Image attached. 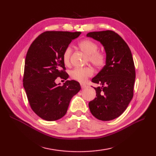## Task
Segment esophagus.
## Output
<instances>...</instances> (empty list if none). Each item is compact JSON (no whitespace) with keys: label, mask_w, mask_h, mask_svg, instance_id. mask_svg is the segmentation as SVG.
Masks as SVG:
<instances>
[{"label":"esophagus","mask_w":156,"mask_h":156,"mask_svg":"<svg viewBox=\"0 0 156 156\" xmlns=\"http://www.w3.org/2000/svg\"><path fill=\"white\" fill-rule=\"evenodd\" d=\"M80 86H81L82 88H85L88 87V86L87 84H80Z\"/></svg>","instance_id":"34e87169"}]
</instances>
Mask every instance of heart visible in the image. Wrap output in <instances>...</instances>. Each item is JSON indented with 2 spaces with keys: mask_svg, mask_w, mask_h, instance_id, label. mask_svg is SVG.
I'll return each instance as SVG.
<instances>
[{
  "mask_svg": "<svg viewBox=\"0 0 156 156\" xmlns=\"http://www.w3.org/2000/svg\"><path fill=\"white\" fill-rule=\"evenodd\" d=\"M79 48L88 55L87 62H89L95 68H101L105 65L107 62V55L103 51H98V45L94 41L90 39H86L78 43ZM72 54V48L68 47L65 49L63 53V62L64 64L68 66L70 63V56ZM93 74V69L90 66L75 68L71 70L69 75L70 77L76 81L83 82L87 79Z\"/></svg>",
  "mask_w": 156,
  "mask_h": 156,
  "instance_id": "obj_1",
  "label": "heart"
}]
</instances>
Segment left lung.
I'll return each instance as SVG.
<instances>
[{"label":"left lung","instance_id":"obj_1","mask_svg":"<svg viewBox=\"0 0 156 156\" xmlns=\"http://www.w3.org/2000/svg\"><path fill=\"white\" fill-rule=\"evenodd\" d=\"M87 36L100 41L107 54L106 65L92 79V82L101 87L94 88L97 97L88 106L94 117L111 121L125 111L133 97V59L128 45L113 31L90 32Z\"/></svg>","mask_w":156,"mask_h":156}]
</instances>
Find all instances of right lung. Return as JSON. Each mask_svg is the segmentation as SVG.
<instances>
[{
    "label": "right lung",
    "mask_w": 156,
    "mask_h": 156,
    "mask_svg": "<svg viewBox=\"0 0 156 156\" xmlns=\"http://www.w3.org/2000/svg\"><path fill=\"white\" fill-rule=\"evenodd\" d=\"M81 32L45 31L29 47L25 62L23 87L31 108L45 121H53L66 115L72 98L80 90L77 81L67 80L62 86L56 78L66 80L63 53Z\"/></svg>",
    "instance_id": "obj_1"
}]
</instances>
